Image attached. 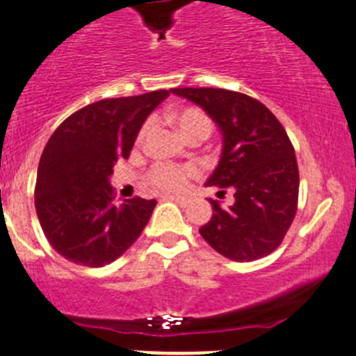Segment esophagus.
Masks as SVG:
<instances>
[{"mask_svg":"<svg viewBox=\"0 0 356 356\" xmlns=\"http://www.w3.org/2000/svg\"><path fill=\"white\" fill-rule=\"evenodd\" d=\"M163 200L174 201V203H177L179 207H188L189 204V200L184 196H172V194H165V196H163Z\"/></svg>","mask_w":356,"mask_h":356,"instance_id":"34e87169","label":"esophagus"}]
</instances>
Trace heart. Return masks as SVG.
<instances>
[{"mask_svg": "<svg viewBox=\"0 0 356 356\" xmlns=\"http://www.w3.org/2000/svg\"><path fill=\"white\" fill-rule=\"evenodd\" d=\"M175 124L182 136H189V134L201 133L209 136L211 133V121L204 112L196 109H188L175 118ZM148 124L143 126L140 136L147 133ZM196 175V167L193 165H174V163L160 162L155 163L147 174V184L152 186L153 189L159 191H179L184 188L186 181L189 177Z\"/></svg>", "mask_w": 356, "mask_h": 356, "instance_id": "heart-1", "label": "heart"}]
</instances>
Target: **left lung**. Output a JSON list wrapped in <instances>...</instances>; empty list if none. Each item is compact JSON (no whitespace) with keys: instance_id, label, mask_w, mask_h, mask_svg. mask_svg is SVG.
<instances>
[{"instance_id":"left-lung-1","label":"left lung","mask_w":356,"mask_h":356,"mask_svg":"<svg viewBox=\"0 0 356 356\" xmlns=\"http://www.w3.org/2000/svg\"><path fill=\"white\" fill-rule=\"evenodd\" d=\"M200 106L223 136L220 162L207 186L235 191L222 208L209 200L213 216L200 234L216 252L245 263L278 249L297 213L298 165L282 122L259 100L223 88H172Z\"/></svg>"}]
</instances>
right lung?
Segmentation results:
<instances>
[{
  "mask_svg": "<svg viewBox=\"0 0 356 356\" xmlns=\"http://www.w3.org/2000/svg\"><path fill=\"white\" fill-rule=\"evenodd\" d=\"M168 93L99 100L52 133L37 168L35 211L52 249L65 259L102 268L121 257L147 227L156 201L136 196L115 203L109 177Z\"/></svg>",
  "mask_w": 356,
  "mask_h": 356,
  "instance_id": "obj_1",
  "label": "right lung"
}]
</instances>
